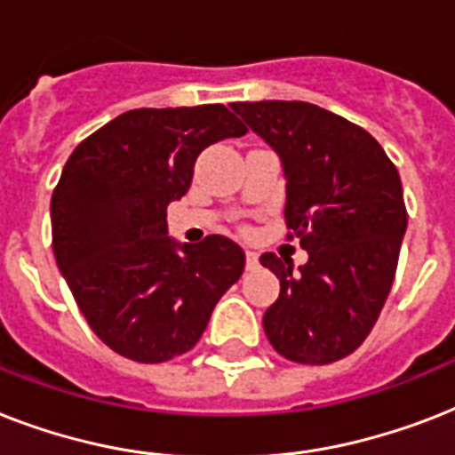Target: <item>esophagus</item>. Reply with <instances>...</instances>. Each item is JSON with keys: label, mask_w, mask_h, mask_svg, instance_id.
<instances>
[{"label": "esophagus", "mask_w": 455, "mask_h": 455, "mask_svg": "<svg viewBox=\"0 0 455 455\" xmlns=\"http://www.w3.org/2000/svg\"><path fill=\"white\" fill-rule=\"evenodd\" d=\"M245 267H248V271H255L259 267V255H257L255 250L245 252Z\"/></svg>", "instance_id": "obj_1"}]
</instances>
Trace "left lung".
I'll return each mask as SVG.
<instances>
[{
  "instance_id": "left-lung-1",
  "label": "left lung",
  "mask_w": 455,
  "mask_h": 455,
  "mask_svg": "<svg viewBox=\"0 0 455 455\" xmlns=\"http://www.w3.org/2000/svg\"><path fill=\"white\" fill-rule=\"evenodd\" d=\"M278 156L285 224L309 259L259 257L281 281L264 332L295 363L352 354L380 316L406 234L399 172L366 130L314 103H231Z\"/></svg>"
}]
</instances>
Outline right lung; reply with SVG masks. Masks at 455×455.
I'll list each match as a JSON object with an SVG mask.
<instances>
[{
  "label": "right lung",
  "mask_w": 455,
  "mask_h": 455,
  "mask_svg": "<svg viewBox=\"0 0 455 455\" xmlns=\"http://www.w3.org/2000/svg\"><path fill=\"white\" fill-rule=\"evenodd\" d=\"M221 103L127 110L84 139L52 196L53 255L92 331L139 363L188 352L241 278L227 235L179 243L167 205L188 191L207 146L243 137Z\"/></svg>",
  "instance_id": "obj_1"
}]
</instances>
